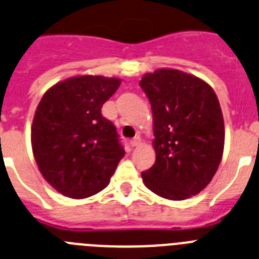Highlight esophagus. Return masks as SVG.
Masks as SVG:
<instances>
[{
    "label": "esophagus",
    "mask_w": 259,
    "mask_h": 259,
    "mask_svg": "<svg viewBox=\"0 0 259 259\" xmlns=\"http://www.w3.org/2000/svg\"><path fill=\"white\" fill-rule=\"evenodd\" d=\"M139 144H141V138H139V137H137V138H134L130 141V146L132 147H137V146H139Z\"/></svg>",
    "instance_id": "1"
}]
</instances>
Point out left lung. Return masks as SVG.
<instances>
[{"mask_svg":"<svg viewBox=\"0 0 259 259\" xmlns=\"http://www.w3.org/2000/svg\"><path fill=\"white\" fill-rule=\"evenodd\" d=\"M139 86L151 103L156 161L142 173L158 196L185 200L209 185L221 162L225 124L220 102L206 82L177 69H158Z\"/></svg>","mask_w":259,"mask_h":259,"instance_id":"1","label":"left lung"}]
</instances>
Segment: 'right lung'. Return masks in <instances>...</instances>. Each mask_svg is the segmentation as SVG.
<instances>
[{
	"label": "right lung",
	"instance_id": "right-lung-1",
	"mask_svg": "<svg viewBox=\"0 0 259 259\" xmlns=\"http://www.w3.org/2000/svg\"><path fill=\"white\" fill-rule=\"evenodd\" d=\"M121 81L78 76L44 94L32 124V150L44 178L58 192L85 199L106 188L125 156L115 125L102 106Z\"/></svg>",
	"mask_w": 259,
	"mask_h": 259
}]
</instances>
